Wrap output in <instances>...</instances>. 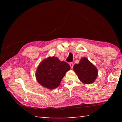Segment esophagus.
<instances>
[{
  "mask_svg": "<svg viewBox=\"0 0 122 122\" xmlns=\"http://www.w3.org/2000/svg\"><path fill=\"white\" fill-rule=\"evenodd\" d=\"M69 65L71 66V68L72 69L73 68V66H74V63L73 62H71L69 63Z\"/></svg>",
  "mask_w": 122,
  "mask_h": 122,
  "instance_id": "34e87169",
  "label": "esophagus"
}]
</instances>
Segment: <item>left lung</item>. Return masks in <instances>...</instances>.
<instances>
[{"mask_svg": "<svg viewBox=\"0 0 122 122\" xmlns=\"http://www.w3.org/2000/svg\"><path fill=\"white\" fill-rule=\"evenodd\" d=\"M74 71L80 81L83 83L90 84L97 76V69L86 57L81 59L78 64L74 66Z\"/></svg>", "mask_w": 122, "mask_h": 122, "instance_id": "left-lung-1", "label": "left lung"}]
</instances>
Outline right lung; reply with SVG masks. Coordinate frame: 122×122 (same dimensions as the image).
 I'll use <instances>...</instances> for the list:
<instances>
[{
	"label": "right lung",
	"mask_w": 122,
	"mask_h": 122,
	"mask_svg": "<svg viewBox=\"0 0 122 122\" xmlns=\"http://www.w3.org/2000/svg\"><path fill=\"white\" fill-rule=\"evenodd\" d=\"M71 67L57 57H49L40 63L37 69L36 78L41 86L49 89L59 86L66 72Z\"/></svg>",
	"instance_id": "obj_1"
}]
</instances>
